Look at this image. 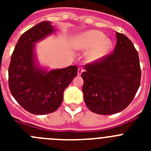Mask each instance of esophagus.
Masks as SVG:
<instances>
[{"label": "esophagus", "instance_id": "1", "mask_svg": "<svg viewBox=\"0 0 151 151\" xmlns=\"http://www.w3.org/2000/svg\"><path fill=\"white\" fill-rule=\"evenodd\" d=\"M83 71H84L83 68L78 67V76H81V75H82V73H83Z\"/></svg>", "mask_w": 151, "mask_h": 151}]
</instances>
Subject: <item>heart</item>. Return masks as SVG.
I'll return each instance as SVG.
<instances>
[{
	"instance_id": "1",
	"label": "heart",
	"mask_w": 151,
	"mask_h": 151,
	"mask_svg": "<svg viewBox=\"0 0 151 151\" xmlns=\"http://www.w3.org/2000/svg\"><path fill=\"white\" fill-rule=\"evenodd\" d=\"M75 47L78 50H89L86 60L88 63H94L102 60L110 54L113 44L102 32L90 30L78 36L75 41Z\"/></svg>"
}]
</instances>
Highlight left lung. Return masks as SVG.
<instances>
[{
    "label": "left lung",
    "instance_id": "left-lung-1",
    "mask_svg": "<svg viewBox=\"0 0 151 151\" xmlns=\"http://www.w3.org/2000/svg\"><path fill=\"white\" fill-rule=\"evenodd\" d=\"M113 53L85 65L82 91L89 110L101 115L121 112L134 99L141 82L138 51L128 37L116 32Z\"/></svg>",
    "mask_w": 151,
    "mask_h": 151
}]
</instances>
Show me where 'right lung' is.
I'll use <instances>...</instances> for the list:
<instances>
[{"label": "right lung", "mask_w": 151, "mask_h": 151, "mask_svg": "<svg viewBox=\"0 0 151 151\" xmlns=\"http://www.w3.org/2000/svg\"><path fill=\"white\" fill-rule=\"evenodd\" d=\"M48 21L33 26L21 35L13 52L8 69L13 97L26 110L44 115L57 110L64 90L78 73L76 66L47 71L37 64L35 44L54 32Z\"/></svg>", "instance_id": "add662e5"}]
</instances>
